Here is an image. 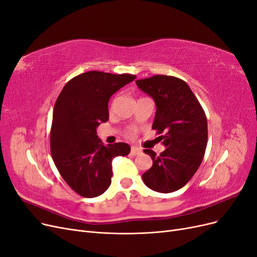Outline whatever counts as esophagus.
Segmentation results:
<instances>
[{
    "label": "esophagus",
    "instance_id": "esophagus-1",
    "mask_svg": "<svg viewBox=\"0 0 257 257\" xmlns=\"http://www.w3.org/2000/svg\"><path fill=\"white\" fill-rule=\"evenodd\" d=\"M131 153H132V154H134V155L139 154V153H142V149H141V148H137V147H132Z\"/></svg>",
    "mask_w": 257,
    "mask_h": 257
}]
</instances>
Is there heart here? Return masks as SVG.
Returning <instances> with one entry per match:
<instances>
[{
    "label": "heart",
    "mask_w": 257,
    "mask_h": 257,
    "mask_svg": "<svg viewBox=\"0 0 257 257\" xmlns=\"http://www.w3.org/2000/svg\"><path fill=\"white\" fill-rule=\"evenodd\" d=\"M135 134H136V131H135L134 128H131V130L128 131V135H130V136H135Z\"/></svg>",
    "instance_id": "b5f03b06"
}]
</instances>
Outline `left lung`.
Returning a JSON list of instances; mask_svg holds the SVG:
<instances>
[{"instance_id": "1", "label": "left lung", "mask_w": 257, "mask_h": 257, "mask_svg": "<svg viewBox=\"0 0 257 257\" xmlns=\"http://www.w3.org/2000/svg\"><path fill=\"white\" fill-rule=\"evenodd\" d=\"M157 106L152 128L158 131L166 149L160 155L145 150L153 164L143 175L148 188L172 193L190 181L205 155L208 126L203 107L185 81L173 76L155 75L136 81Z\"/></svg>"}]
</instances>
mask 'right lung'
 Segmentation results:
<instances>
[{
    "mask_svg": "<svg viewBox=\"0 0 257 257\" xmlns=\"http://www.w3.org/2000/svg\"><path fill=\"white\" fill-rule=\"evenodd\" d=\"M135 78L130 74L83 73L64 85L54 104L52 160L65 182L83 197L102 195L111 183L113 158L131 151L125 143L104 146L96 128L109 118L111 95Z\"/></svg>",
    "mask_w": 257,
    "mask_h": 257,
    "instance_id": "add662e5",
    "label": "right lung"
}]
</instances>
